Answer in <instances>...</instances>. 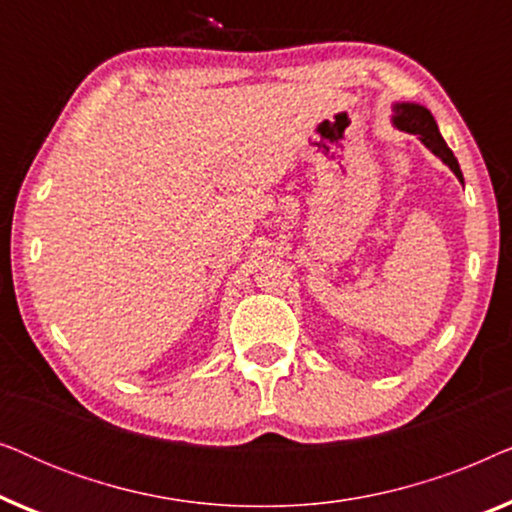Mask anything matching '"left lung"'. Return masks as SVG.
Listing matches in <instances>:
<instances>
[{"label": "left lung", "instance_id": "1", "mask_svg": "<svg viewBox=\"0 0 512 512\" xmlns=\"http://www.w3.org/2000/svg\"><path fill=\"white\" fill-rule=\"evenodd\" d=\"M394 125H396V128L405 130V132H410V135L422 137V142L429 146V149L436 153V156L443 160V163L450 167L454 174H457L461 184H464V177H461L457 158H454L450 146L445 144V139L440 137L438 125H436V121H433L429 109L419 107V104H396V107H394Z\"/></svg>", "mask_w": 512, "mask_h": 512}]
</instances>
